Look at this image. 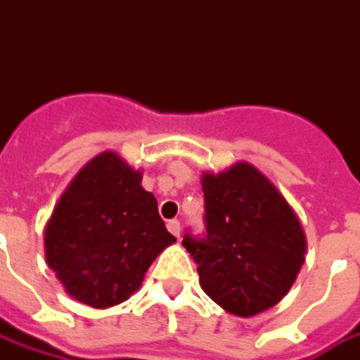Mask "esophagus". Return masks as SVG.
<instances>
[{"instance_id": "obj_1", "label": "esophagus", "mask_w": 360, "mask_h": 360, "mask_svg": "<svg viewBox=\"0 0 360 360\" xmlns=\"http://www.w3.org/2000/svg\"><path fill=\"white\" fill-rule=\"evenodd\" d=\"M166 227H168V231L172 233L174 237L180 239V221H178V219H170V221L166 223Z\"/></svg>"}]
</instances>
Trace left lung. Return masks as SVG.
Here are the masks:
<instances>
[{
	"label": "left lung",
	"instance_id": "8db88e82",
	"mask_svg": "<svg viewBox=\"0 0 360 360\" xmlns=\"http://www.w3.org/2000/svg\"><path fill=\"white\" fill-rule=\"evenodd\" d=\"M205 237L182 245L198 264L200 286L227 314L252 317L276 306L306 260L298 215L251 162L204 172Z\"/></svg>",
	"mask_w": 360,
	"mask_h": 360
}]
</instances>
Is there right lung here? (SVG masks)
I'll use <instances>...</instances> for the list:
<instances>
[{"label":"right lung","instance_id":"1","mask_svg":"<svg viewBox=\"0 0 360 360\" xmlns=\"http://www.w3.org/2000/svg\"><path fill=\"white\" fill-rule=\"evenodd\" d=\"M115 150L82 166L44 227V259L64 292L90 308L129 300L155 259L176 243L156 198Z\"/></svg>","mask_w":360,"mask_h":360}]
</instances>
